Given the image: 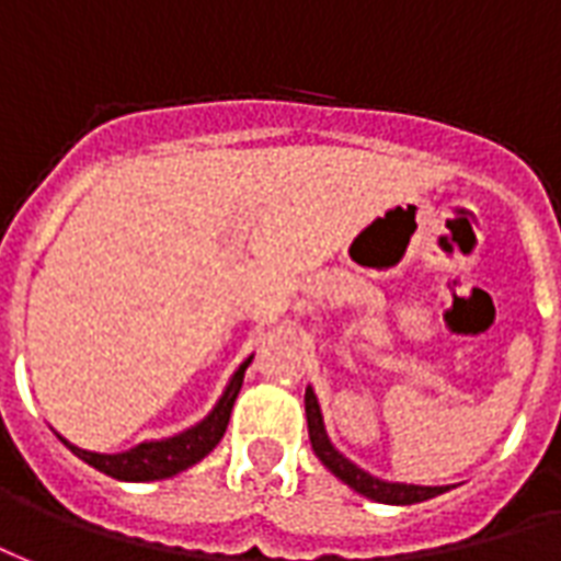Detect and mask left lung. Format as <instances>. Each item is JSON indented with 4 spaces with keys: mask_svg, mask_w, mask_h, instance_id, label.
I'll list each match as a JSON object with an SVG mask.
<instances>
[{
    "mask_svg": "<svg viewBox=\"0 0 561 561\" xmlns=\"http://www.w3.org/2000/svg\"><path fill=\"white\" fill-rule=\"evenodd\" d=\"M305 412H308V433L310 445H313V454L320 457L322 466L329 469L331 476L341 478L343 484H350L355 493L374 499V502H382V505H415V502H424V499H433L445 493V488H421V484H400V481H382V478L370 476L365 469L343 457L334 445H331L329 433H325V424H322L320 400L313 394V388L305 391Z\"/></svg>",
    "mask_w": 561,
    "mask_h": 561,
    "instance_id": "left-lung-1",
    "label": "left lung"
}]
</instances>
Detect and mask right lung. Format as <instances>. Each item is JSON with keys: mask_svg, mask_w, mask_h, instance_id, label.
I'll use <instances>...</instances> for the list:
<instances>
[{"mask_svg": "<svg viewBox=\"0 0 561 561\" xmlns=\"http://www.w3.org/2000/svg\"><path fill=\"white\" fill-rule=\"evenodd\" d=\"M251 358L241 362L239 370L232 374L230 386L224 388V394H220V400L215 403V410L208 412L199 424L187 427L185 433H175V436L161 439V443H140L137 448H130V451L122 454L83 451V448H77V445H71L68 439H62V443L68 445L80 460H85L89 466H95L98 472H104V476L110 478H118V481H161V478L179 476L187 466L199 463V460L224 439L227 424H230L232 403L239 398L241 379H244V370L251 365Z\"/></svg>", "mask_w": 561, "mask_h": 561, "instance_id": "add662e5", "label": "right lung"}]
</instances>
